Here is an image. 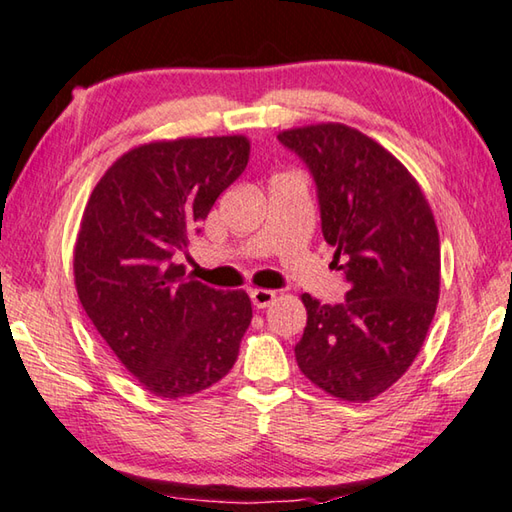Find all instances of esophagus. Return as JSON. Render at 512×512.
<instances>
[{
    "label": "esophagus",
    "instance_id": "obj_1",
    "mask_svg": "<svg viewBox=\"0 0 512 512\" xmlns=\"http://www.w3.org/2000/svg\"><path fill=\"white\" fill-rule=\"evenodd\" d=\"M249 297H251V303H254L256 310H263V308L270 306V303H274L276 292H272V290H251Z\"/></svg>",
    "mask_w": 512,
    "mask_h": 512
}]
</instances>
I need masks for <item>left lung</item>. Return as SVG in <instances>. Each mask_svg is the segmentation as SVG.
Masks as SVG:
<instances>
[{
  "label": "left lung",
  "mask_w": 512,
  "mask_h": 512,
  "mask_svg": "<svg viewBox=\"0 0 512 512\" xmlns=\"http://www.w3.org/2000/svg\"><path fill=\"white\" fill-rule=\"evenodd\" d=\"M317 186L321 231L348 283L344 303L303 294L308 324L294 346L306 378L330 396L366 402L416 360L441 288V242L409 170L342 123L279 134Z\"/></svg>",
  "instance_id": "obj_1"
}]
</instances>
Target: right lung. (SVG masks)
<instances>
[{"label":"right lung","instance_id":"1","mask_svg":"<svg viewBox=\"0 0 512 512\" xmlns=\"http://www.w3.org/2000/svg\"><path fill=\"white\" fill-rule=\"evenodd\" d=\"M247 159L240 134L146 143L116 159L89 195L74 249L78 299L119 362L159 398L222 380L251 324L245 292L186 279L175 263Z\"/></svg>","mask_w":512,"mask_h":512}]
</instances>
